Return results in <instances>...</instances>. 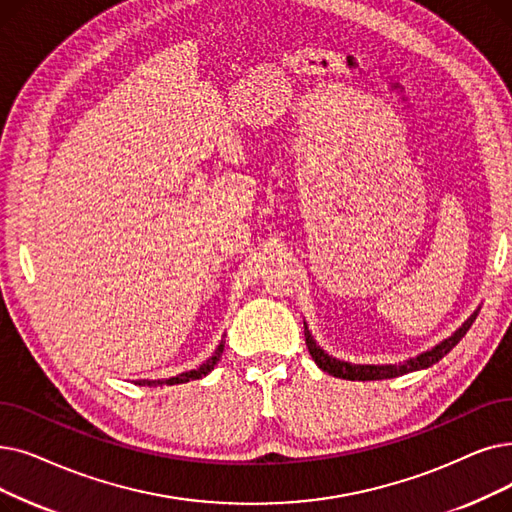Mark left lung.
Wrapping results in <instances>:
<instances>
[{"label": "left lung", "instance_id": "obj_1", "mask_svg": "<svg viewBox=\"0 0 512 512\" xmlns=\"http://www.w3.org/2000/svg\"><path fill=\"white\" fill-rule=\"evenodd\" d=\"M477 314H479V309H475L471 318H466L464 324L458 330H454L448 339H443L433 349L422 351V353L416 355V358H410V360L399 362V364L374 366V364L341 362L337 358H332V355H328L324 349H320L316 345L314 337H311V332L307 330V324H305V345L311 353V358H314V362L318 364V368H322L324 372H328L332 376H339V379H345V381H383V379H393V376H402V374H408V372H414V370H425V368L437 364L443 358V355L450 353L458 345V341L466 335V330L473 326Z\"/></svg>", "mask_w": 512, "mask_h": 512}]
</instances>
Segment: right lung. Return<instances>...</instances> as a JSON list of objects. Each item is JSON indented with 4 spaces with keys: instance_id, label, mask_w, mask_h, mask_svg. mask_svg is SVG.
<instances>
[{
    "instance_id": "add662e5",
    "label": "right lung",
    "mask_w": 512,
    "mask_h": 512,
    "mask_svg": "<svg viewBox=\"0 0 512 512\" xmlns=\"http://www.w3.org/2000/svg\"><path fill=\"white\" fill-rule=\"evenodd\" d=\"M221 351H224V341L219 343V347L215 349V353L211 355V358L205 362V364H201L198 368H194V370H188V372H182V374H177V376H171V379H163V381H138L136 385H148V387H157V385H180V383H188V381H196V379H201V376H207L213 368H215V364L219 362V358H221Z\"/></svg>"
}]
</instances>
